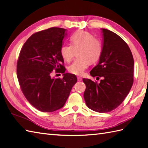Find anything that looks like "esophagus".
Listing matches in <instances>:
<instances>
[{
	"label": "esophagus",
	"instance_id": "1",
	"mask_svg": "<svg viewBox=\"0 0 148 148\" xmlns=\"http://www.w3.org/2000/svg\"><path fill=\"white\" fill-rule=\"evenodd\" d=\"M77 79H78V81H79V82H80V81L82 80V78L80 77H78Z\"/></svg>",
	"mask_w": 148,
	"mask_h": 148
}]
</instances>
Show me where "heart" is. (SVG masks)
I'll return each instance as SVG.
<instances>
[{"label": "heart", "instance_id": "b5f03b06", "mask_svg": "<svg viewBox=\"0 0 148 148\" xmlns=\"http://www.w3.org/2000/svg\"><path fill=\"white\" fill-rule=\"evenodd\" d=\"M70 45H64L60 49L61 55L64 61L70 62L76 51L78 57L71 64L68 70L70 73L80 76L89 66L90 62H95L102 51V43L98 38L85 31H78L71 36Z\"/></svg>", "mask_w": 148, "mask_h": 148}]
</instances>
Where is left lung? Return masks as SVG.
Masks as SVG:
<instances>
[{
  "instance_id": "obj_1",
  "label": "left lung",
  "mask_w": 148,
  "mask_h": 148,
  "mask_svg": "<svg viewBox=\"0 0 148 148\" xmlns=\"http://www.w3.org/2000/svg\"><path fill=\"white\" fill-rule=\"evenodd\" d=\"M103 46L99 62L90 72L103 79L99 84L83 79L84 97L89 109L100 113L116 109L128 95L134 82V59L130 48L119 36L102 29ZM99 78V77H98Z\"/></svg>"
}]
</instances>
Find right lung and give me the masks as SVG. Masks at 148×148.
Wrapping results in <instances>:
<instances>
[{"label":"right lung","mask_w":148,"mask_h":148,"mask_svg":"<svg viewBox=\"0 0 148 148\" xmlns=\"http://www.w3.org/2000/svg\"><path fill=\"white\" fill-rule=\"evenodd\" d=\"M66 29L51 27L31 35L21 50L17 62L18 81L24 95L41 112L62 108L77 82L73 74L65 73L60 49ZM64 73L63 79L53 78V70Z\"/></svg>","instance_id":"1"}]
</instances>
